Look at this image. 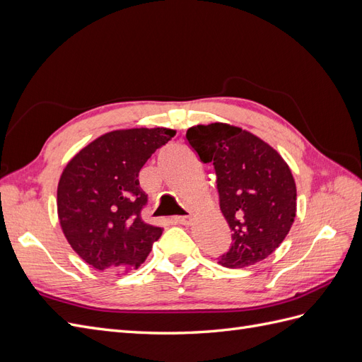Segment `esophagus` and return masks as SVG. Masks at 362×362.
<instances>
[{
    "instance_id": "1",
    "label": "esophagus",
    "mask_w": 362,
    "mask_h": 362,
    "mask_svg": "<svg viewBox=\"0 0 362 362\" xmlns=\"http://www.w3.org/2000/svg\"><path fill=\"white\" fill-rule=\"evenodd\" d=\"M175 221H177L178 223H182V225H190L192 223V214H187V216H178L175 217Z\"/></svg>"
}]
</instances>
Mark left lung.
I'll list each match as a JSON object with an SVG mask.
<instances>
[{
  "label": "left lung",
  "instance_id": "1",
  "mask_svg": "<svg viewBox=\"0 0 362 362\" xmlns=\"http://www.w3.org/2000/svg\"><path fill=\"white\" fill-rule=\"evenodd\" d=\"M189 144L204 163H213L221 210L233 245L218 259L229 269L266 259L287 237L296 217L291 169L264 140L225 122L194 125Z\"/></svg>",
  "mask_w": 362,
  "mask_h": 362
}]
</instances>
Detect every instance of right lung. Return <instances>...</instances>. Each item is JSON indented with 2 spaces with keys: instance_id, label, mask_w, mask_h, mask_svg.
<instances>
[{
  "instance_id": "1",
  "label": "right lung",
  "mask_w": 362,
  "mask_h": 362,
  "mask_svg": "<svg viewBox=\"0 0 362 362\" xmlns=\"http://www.w3.org/2000/svg\"><path fill=\"white\" fill-rule=\"evenodd\" d=\"M177 134L170 128L115 129L69 160L57 185V214L71 247L96 270L139 269L163 228L141 221L148 198L139 172Z\"/></svg>"
}]
</instances>
